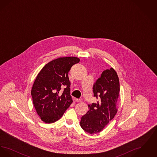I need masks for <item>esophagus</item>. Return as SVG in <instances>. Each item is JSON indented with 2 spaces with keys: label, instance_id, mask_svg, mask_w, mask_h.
<instances>
[{
  "label": "esophagus",
  "instance_id": "obj_1",
  "mask_svg": "<svg viewBox=\"0 0 157 157\" xmlns=\"http://www.w3.org/2000/svg\"><path fill=\"white\" fill-rule=\"evenodd\" d=\"M76 102H82V99H76Z\"/></svg>",
  "mask_w": 157,
  "mask_h": 157
}]
</instances>
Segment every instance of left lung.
Segmentation results:
<instances>
[{"instance_id": "left-lung-1", "label": "left lung", "mask_w": 157, "mask_h": 157, "mask_svg": "<svg viewBox=\"0 0 157 157\" xmlns=\"http://www.w3.org/2000/svg\"><path fill=\"white\" fill-rule=\"evenodd\" d=\"M120 90L119 78L114 69L103 71L93 87L94 97L98 101L88 105L90 109L80 122L85 131L90 134L100 132L113 119L118 112Z\"/></svg>"}]
</instances>
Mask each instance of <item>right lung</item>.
<instances>
[{
  "label": "right lung",
  "mask_w": 157,
  "mask_h": 157,
  "mask_svg": "<svg viewBox=\"0 0 157 157\" xmlns=\"http://www.w3.org/2000/svg\"><path fill=\"white\" fill-rule=\"evenodd\" d=\"M79 61L74 56L59 58L46 64L37 74L31 95L36 111L43 122L51 124L59 120L73 102L68 72Z\"/></svg>",
  "instance_id": "1"
}]
</instances>
